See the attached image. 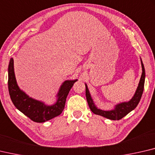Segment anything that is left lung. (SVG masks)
I'll return each instance as SVG.
<instances>
[{"label":"left lung","mask_w":155,"mask_h":155,"mask_svg":"<svg viewBox=\"0 0 155 155\" xmlns=\"http://www.w3.org/2000/svg\"><path fill=\"white\" fill-rule=\"evenodd\" d=\"M141 60V64H142V73L141 78H140V82L138 84V86L137 87V89L133 97L129 101V102H124L118 104L114 106V108L113 109L110 110H104L98 108L95 105L94 100L91 98V94H90L89 91L87 87V84L85 83L86 87V98L87 103L89 106V108L91 110L94 112L95 114L100 115L106 118V119H110V120H120L122 118L126 116L127 114L129 113L131 111L133 110L136 108L138 103L140 102V99H141L142 95L143 94V91H144V81H145V69L144 64L142 63V59L140 58Z\"/></svg>","instance_id":"obj_1"}]
</instances>
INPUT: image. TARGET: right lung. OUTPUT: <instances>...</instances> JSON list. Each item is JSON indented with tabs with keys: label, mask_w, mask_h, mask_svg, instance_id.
<instances>
[{
	"label": "right lung",
	"mask_w": 155,
	"mask_h": 155,
	"mask_svg": "<svg viewBox=\"0 0 155 155\" xmlns=\"http://www.w3.org/2000/svg\"><path fill=\"white\" fill-rule=\"evenodd\" d=\"M77 81L78 79L64 81L56 95V102L52 105H47L42 101L30 97L20 89L16 81L13 59H10L8 68V88L11 101L17 109L36 123L47 121L62 112L70 90Z\"/></svg>",
	"instance_id": "add662e5"
}]
</instances>
